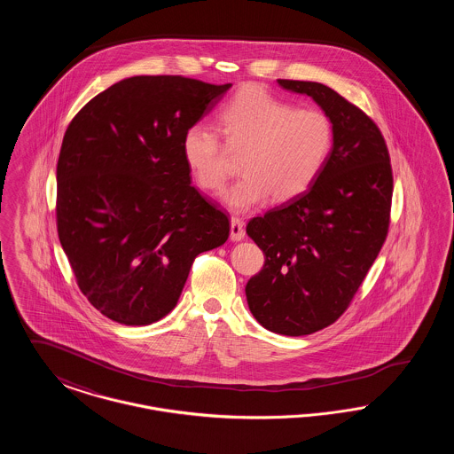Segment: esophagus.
Returning <instances> with one entry per match:
<instances>
[{
  "label": "esophagus",
  "mask_w": 454,
  "mask_h": 454,
  "mask_svg": "<svg viewBox=\"0 0 454 454\" xmlns=\"http://www.w3.org/2000/svg\"><path fill=\"white\" fill-rule=\"evenodd\" d=\"M230 237L233 241H239L245 238V228H243V221L239 217L233 216L230 221Z\"/></svg>",
  "instance_id": "1"
}]
</instances>
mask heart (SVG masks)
<instances>
[{
	"label": "heart",
	"mask_w": 454,
	"mask_h": 454,
	"mask_svg": "<svg viewBox=\"0 0 454 454\" xmlns=\"http://www.w3.org/2000/svg\"><path fill=\"white\" fill-rule=\"evenodd\" d=\"M219 134L197 122L182 137V156L197 187L219 192L228 180V152L243 173L224 194L233 211H248L269 195L287 202L306 192L332 150L333 128L322 110L296 108L259 85H245L219 108Z\"/></svg>",
	"instance_id": "heart-1"
}]
</instances>
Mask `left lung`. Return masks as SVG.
<instances>
[{
    "mask_svg": "<svg viewBox=\"0 0 454 454\" xmlns=\"http://www.w3.org/2000/svg\"><path fill=\"white\" fill-rule=\"evenodd\" d=\"M278 82L311 97L333 128L313 185L247 224L265 255L245 287L248 308L267 330L300 337L335 324L364 281L388 235L393 172L366 112L322 83Z\"/></svg>",
    "mask_w": 454,
    "mask_h": 454,
    "instance_id": "left-lung-1",
    "label": "left lung"
}]
</instances>
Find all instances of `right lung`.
I'll use <instances>...</instances> for the list:
<instances>
[{
    "label": "right lung",
    "instance_id": "add662e5",
    "mask_svg": "<svg viewBox=\"0 0 454 454\" xmlns=\"http://www.w3.org/2000/svg\"><path fill=\"white\" fill-rule=\"evenodd\" d=\"M230 88L132 76L93 97L66 129L58 235L80 291L117 324L168 315L195 257L228 239V216L191 185L182 137Z\"/></svg>",
    "mask_w": 454,
    "mask_h": 454
}]
</instances>
